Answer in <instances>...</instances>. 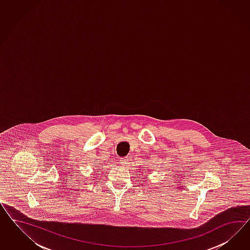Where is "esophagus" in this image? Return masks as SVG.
<instances>
[{
	"instance_id": "34e87169",
	"label": "esophagus",
	"mask_w": 250,
	"mask_h": 250,
	"mask_svg": "<svg viewBox=\"0 0 250 250\" xmlns=\"http://www.w3.org/2000/svg\"><path fill=\"white\" fill-rule=\"evenodd\" d=\"M128 161L129 157H125V158H122L121 160H120V163H121L122 165H125V164H127Z\"/></svg>"
}]
</instances>
